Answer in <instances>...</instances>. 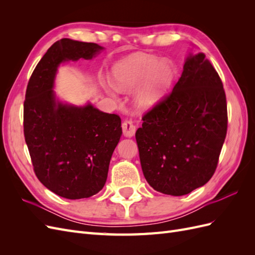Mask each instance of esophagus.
I'll return each mask as SVG.
<instances>
[{
  "instance_id": "1",
  "label": "esophagus",
  "mask_w": 255,
  "mask_h": 255,
  "mask_svg": "<svg viewBox=\"0 0 255 255\" xmlns=\"http://www.w3.org/2000/svg\"><path fill=\"white\" fill-rule=\"evenodd\" d=\"M122 130H123V135H125L126 137H133L136 132V128H135V125L133 123V121L132 120L123 121Z\"/></svg>"
}]
</instances>
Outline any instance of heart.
<instances>
[{
    "label": "heart",
    "instance_id": "heart-1",
    "mask_svg": "<svg viewBox=\"0 0 255 255\" xmlns=\"http://www.w3.org/2000/svg\"><path fill=\"white\" fill-rule=\"evenodd\" d=\"M115 86L121 90H132L134 102L141 110H151L165 96L173 79V68L166 60L135 53L119 60L112 68Z\"/></svg>",
    "mask_w": 255,
    "mask_h": 255
}]
</instances>
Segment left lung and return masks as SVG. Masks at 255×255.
I'll list each match as a JSON object with an SVG mask.
<instances>
[{
	"label": "left lung",
	"mask_w": 255,
	"mask_h": 255,
	"mask_svg": "<svg viewBox=\"0 0 255 255\" xmlns=\"http://www.w3.org/2000/svg\"><path fill=\"white\" fill-rule=\"evenodd\" d=\"M142 120L135 137L152 188L184 196L211 180L226 139L228 112L222 82L204 53H189L171 94Z\"/></svg>",
	"instance_id": "left-lung-1"
}]
</instances>
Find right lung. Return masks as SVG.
<instances>
[{
	"label": "right lung",
	"mask_w": 255,
	"mask_h": 255,
	"mask_svg": "<svg viewBox=\"0 0 255 255\" xmlns=\"http://www.w3.org/2000/svg\"><path fill=\"white\" fill-rule=\"evenodd\" d=\"M104 48L64 38L44 54L30 76L24 101V137L34 171L45 187L66 199L101 190L113 152L122 135L118 115L87 103L59 101L54 91L60 64L92 59Z\"/></svg>",
	"instance_id": "1"
}]
</instances>
